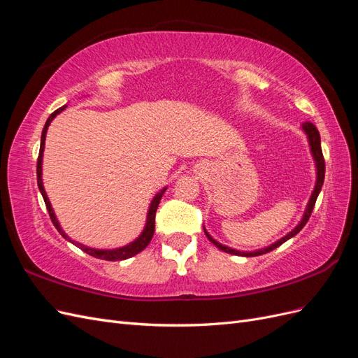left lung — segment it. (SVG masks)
<instances>
[{
	"label": "left lung",
	"mask_w": 358,
	"mask_h": 358,
	"mask_svg": "<svg viewBox=\"0 0 358 358\" xmlns=\"http://www.w3.org/2000/svg\"><path fill=\"white\" fill-rule=\"evenodd\" d=\"M301 128H303V131H305L306 136H308L309 146H310V152H312L313 159H315V166H317V183H315V188H313V191H312V196H310V199H309V203H308V206H306V210H305V215H303L301 221L299 222V225L296 227L294 230H291L287 236L282 237V239H279L278 242L272 243V245L267 246V248L257 249V251H252V252H242V251H237V249H233V248H229V246H225V245H221L220 242H216V241L213 239V237H212L208 231H206V229H204V233H206V236H208V239H209L216 248H220L221 251L233 254V255H242V257H257V255L267 254V252H270V251H273V249H276L278 246L282 245L284 242H287L288 239H291V237H294V236L303 229V227L306 225V222L309 221L310 213H312V210H313V206H315V201H317V199H318V194H320L321 187H322V183H324V175H326V162H324L322 150H321V138H320V133H318L317 127L313 125L312 122H305V124L301 125Z\"/></svg>",
	"instance_id": "obj_1"
}]
</instances>
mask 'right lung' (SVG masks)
I'll return each instance as SVG.
<instances>
[{"instance_id":"obj_1","label":"right lung","mask_w":358,"mask_h":358,"mask_svg":"<svg viewBox=\"0 0 358 358\" xmlns=\"http://www.w3.org/2000/svg\"><path fill=\"white\" fill-rule=\"evenodd\" d=\"M64 109H66V106L59 107L58 110L53 112L49 117L48 121L45 124V128H43V133H41V143H40V154H38V159H37V183H38V189L41 192L43 199H45V203H46V208H48V212H49V216L50 220L53 222V225H55V229L59 231V234L64 237V239H67L69 242L74 243L78 248H80L83 252L90 254L95 258H100V259H107V262H121V259H127V258H131L134 257L136 254L142 252L143 249L149 245V242L152 241V236H154V231H155V213H157V209H158V204H159V200L162 197V194L166 192L167 188H162L157 196L152 199V201H150V206H149V210H148V218H146V225L145 229L142 231V234H140L137 239L131 243H128L122 248H116V249H94V248H88L85 245H80V243H76L73 242L70 237L64 233V230L61 229V225L57 220L55 213H53V209L50 206V201L46 196V191H45V187H43V180H41V162H43V150H45V140H46V133H48V127L50 125V122L53 121V117H55L58 113H61Z\"/></svg>"}]
</instances>
